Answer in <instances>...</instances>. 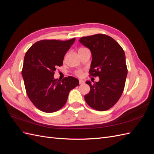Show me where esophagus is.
Returning a JSON list of instances; mask_svg holds the SVG:
<instances>
[{
	"instance_id": "34e87169",
	"label": "esophagus",
	"mask_w": 154,
	"mask_h": 154,
	"mask_svg": "<svg viewBox=\"0 0 154 154\" xmlns=\"http://www.w3.org/2000/svg\"><path fill=\"white\" fill-rule=\"evenodd\" d=\"M79 83H80V85H82V84H83V83H84V81L82 80H79Z\"/></svg>"
}]
</instances>
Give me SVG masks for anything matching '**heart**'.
I'll use <instances>...</instances> for the list:
<instances>
[{"mask_svg": "<svg viewBox=\"0 0 154 154\" xmlns=\"http://www.w3.org/2000/svg\"><path fill=\"white\" fill-rule=\"evenodd\" d=\"M80 49H83V48H80ZM77 75L79 76H80L82 75L81 72H77Z\"/></svg>", "mask_w": 154, "mask_h": 154, "instance_id": "b5f03b06", "label": "heart"}]
</instances>
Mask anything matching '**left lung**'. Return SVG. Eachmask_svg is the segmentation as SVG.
I'll return each mask as SVG.
<instances>
[{"label":"left lung","instance_id":"obj_1","mask_svg":"<svg viewBox=\"0 0 154 154\" xmlns=\"http://www.w3.org/2000/svg\"><path fill=\"white\" fill-rule=\"evenodd\" d=\"M79 42L91 52V75L100 78L94 84L86 82L91 90L85 96V100L95 110H108L119 100L124 90L128 72L124 51L114 39L106 35L84 36Z\"/></svg>","mask_w":154,"mask_h":154}]
</instances>
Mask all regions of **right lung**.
<instances>
[{"label": "right lung", "instance_id": "obj_1", "mask_svg": "<svg viewBox=\"0 0 154 154\" xmlns=\"http://www.w3.org/2000/svg\"><path fill=\"white\" fill-rule=\"evenodd\" d=\"M75 41L43 40L37 42L27 51L22 75L27 94L41 111L51 113L66 103L69 92L79 85L72 76L62 81L54 79L56 68L63 65L64 56Z\"/></svg>", "mask_w": 154, "mask_h": 154}]
</instances>
